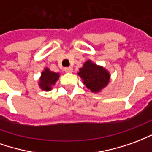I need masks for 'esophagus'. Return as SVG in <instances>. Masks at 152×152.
<instances>
[{
    "label": "esophagus",
    "instance_id": "esophagus-1",
    "mask_svg": "<svg viewBox=\"0 0 152 152\" xmlns=\"http://www.w3.org/2000/svg\"><path fill=\"white\" fill-rule=\"evenodd\" d=\"M64 71H65L66 73H72V72H73V68L72 67L64 68Z\"/></svg>",
    "mask_w": 152,
    "mask_h": 152
}]
</instances>
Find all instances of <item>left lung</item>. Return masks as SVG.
Returning a JSON list of instances; mask_svg holds the SVG:
<instances>
[{
	"instance_id": "obj_1",
	"label": "left lung",
	"mask_w": 152,
	"mask_h": 152,
	"mask_svg": "<svg viewBox=\"0 0 152 152\" xmlns=\"http://www.w3.org/2000/svg\"><path fill=\"white\" fill-rule=\"evenodd\" d=\"M80 76L86 87L92 92H98L107 86L110 81V74L105 68L98 66L91 61L85 62L83 67L79 69Z\"/></svg>"
}]
</instances>
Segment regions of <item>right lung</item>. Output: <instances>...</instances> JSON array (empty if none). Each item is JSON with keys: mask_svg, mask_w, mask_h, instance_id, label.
<instances>
[{"mask_svg": "<svg viewBox=\"0 0 152 152\" xmlns=\"http://www.w3.org/2000/svg\"><path fill=\"white\" fill-rule=\"evenodd\" d=\"M59 77L60 75L58 73L50 71L49 69H45V70L42 73L41 78H40L39 87L42 90L50 91L51 90V87L58 80Z\"/></svg>", "mask_w": 152, "mask_h": 152, "instance_id": "1", "label": "right lung"}]
</instances>
